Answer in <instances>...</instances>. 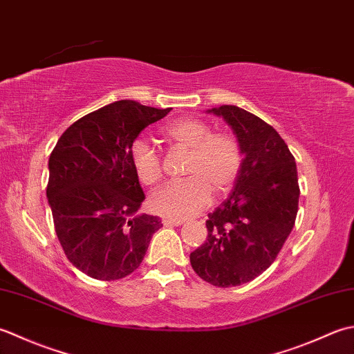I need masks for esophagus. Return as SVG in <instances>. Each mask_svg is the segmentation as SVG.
<instances>
[{
  "mask_svg": "<svg viewBox=\"0 0 354 354\" xmlns=\"http://www.w3.org/2000/svg\"><path fill=\"white\" fill-rule=\"evenodd\" d=\"M162 223L165 226H180L183 225V220H176V218H163Z\"/></svg>",
  "mask_w": 354,
  "mask_h": 354,
  "instance_id": "1",
  "label": "esophagus"
}]
</instances>
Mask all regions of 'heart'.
<instances>
[{"mask_svg": "<svg viewBox=\"0 0 354 354\" xmlns=\"http://www.w3.org/2000/svg\"><path fill=\"white\" fill-rule=\"evenodd\" d=\"M165 139L189 149L182 182H172L149 197L151 211L167 218L182 220L196 215L211 203L212 189L229 191L240 176L243 151L235 137L212 133L206 122L183 118L172 122L163 131ZM129 158L137 178L143 185H154L162 178V162L154 147L137 139L129 149Z\"/></svg>", "mask_w": 354, "mask_h": 354, "instance_id": "b5f03b06", "label": "heart"}]
</instances>
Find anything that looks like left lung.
<instances>
[{
	"mask_svg": "<svg viewBox=\"0 0 354 354\" xmlns=\"http://www.w3.org/2000/svg\"><path fill=\"white\" fill-rule=\"evenodd\" d=\"M207 113L232 129L243 165L230 196L207 215L206 241L189 259L206 283L232 287L261 275L290 235L299 201L298 172L286 142L255 114L235 105Z\"/></svg>",
	"mask_w": 354,
	"mask_h": 354,
	"instance_id": "left-lung-1",
	"label": "left lung"
}]
</instances>
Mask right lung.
<instances>
[{
    "mask_svg": "<svg viewBox=\"0 0 354 354\" xmlns=\"http://www.w3.org/2000/svg\"><path fill=\"white\" fill-rule=\"evenodd\" d=\"M169 111L118 100L70 125L50 154L47 198L57 240L85 275L125 278L162 227L158 217L137 214L145 194L129 149L142 129Z\"/></svg>",
    "mask_w": 354,
    "mask_h": 354,
    "instance_id": "obj_1",
    "label": "right lung"
}]
</instances>
